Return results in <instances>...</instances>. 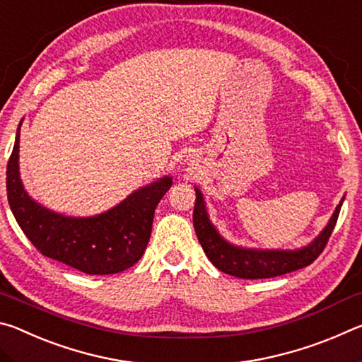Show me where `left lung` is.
<instances>
[{
  "instance_id": "obj_1",
  "label": "left lung",
  "mask_w": 362,
  "mask_h": 362,
  "mask_svg": "<svg viewBox=\"0 0 362 362\" xmlns=\"http://www.w3.org/2000/svg\"><path fill=\"white\" fill-rule=\"evenodd\" d=\"M341 203L337 206L326 228L308 247L298 250H250L235 247L218 236L207 218L203 194L196 188V203L193 211V225L199 244L206 255L220 272L243 279H265L296 272L313 263L326 247L334 226L339 218Z\"/></svg>"
}]
</instances>
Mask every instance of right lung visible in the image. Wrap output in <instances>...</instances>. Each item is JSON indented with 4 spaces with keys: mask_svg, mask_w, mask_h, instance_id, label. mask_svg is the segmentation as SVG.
<instances>
[{
    "mask_svg": "<svg viewBox=\"0 0 362 362\" xmlns=\"http://www.w3.org/2000/svg\"><path fill=\"white\" fill-rule=\"evenodd\" d=\"M173 180L164 177L137 189L97 217H64L28 198L19 177V132L8 161L6 189L11 211L30 243L49 257L86 274H115L131 268L150 241L155 209Z\"/></svg>",
    "mask_w": 362,
    "mask_h": 362,
    "instance_id": "obj_1",
    "label": "right lung"
}]
</instances>
